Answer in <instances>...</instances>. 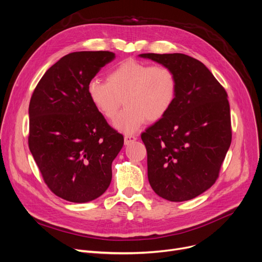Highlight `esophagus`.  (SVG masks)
<instances>
[{
  "mask_svg": "<svg viewBox=\"0 0 262 262\" xmlns=\"http://www.w3.org/2000/svg\"><path fill=\"white\" fill-rule=\"evenodd\" d=\"M136 140H137V137L136 136H134V135H126L124 137V144L128 145L129 143H132V142H134Z\"/></svg>",
  "mask_w": 262,
  "mask_h": 262,
  "instance_id": "1",
  "label": "esophagus"
}]
</instances>
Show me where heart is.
Segmentation results:
<instances>
[{
	"mask_svg": "<svg viewBox=\"0 0 262 262\" xmlns=\"http://www.w3.org/2000/svg\"><path fill=\"white\" fill-rule=\"evenodd\" d=\"M106 81H90L87 95L96 111L110 121L118 117L123 99L126 108L115 126L126 134L135 133L146 120L162 119L177 96V77L162 64L127 59L112 69Z\"/></svg>",
	"mask_w": 262,
	"mask_h": 262,
	"instance_id": "b5f03b06",
	"label": "heart"
}]
</instances>
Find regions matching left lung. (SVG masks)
Segmentation results:
<instances>
[{"instance_id": "obj_1", "label": "left lung", "mask_w": 262, "mask_h": 262, "mask_svg": "<svg viewBox=\"0 0 262 262\" xmlns=\"http://www.w3.org/2000/svg\"><path fill=\"white\" fill-rule=\"evenodd\" d=\"M139 56L171 68L178 83L169 112L141 134L149 184L166 200H190L216 182L230 148L228 94L203 63L189 56Z\"/></svg>"}]
</instances>
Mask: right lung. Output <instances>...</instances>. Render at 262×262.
<instances>
[{
  "label": "right lung",
  "mask_w": 262,
  "mask_h": 262,
  "mask_svg": "<svg viewBox=\"0 0 262 262\" xmlns=\"http://www.w3.org/2000/svg\"><path fill=\"white\" fill-rule=\"evenodd\" d=\"M115 59L111 51H76L39 81L29 103L28 145L44 182L58 197L84 203L112 181L124 138L92 104L87 84Z\"/></svg>",
  "instance_id": "1"
}]
</instances>
